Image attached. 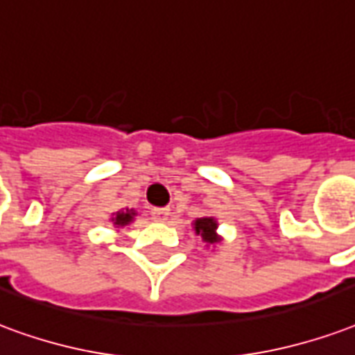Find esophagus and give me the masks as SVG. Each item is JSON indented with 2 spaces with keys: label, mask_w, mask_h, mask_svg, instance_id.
Returning a JSON list of instances; mask_svg holds the SVG:
<instances>
[{
  "label": "esophagus",
  "mask_w": 355,
  "mask_h": 355,
  "mask_svg": "<svg viewBox=\"0 0 355 355\" xmlns=\"http://www.w3.org/2000/svg\"><path fill=\"white\" fill-rule=\"evenodd\" d=\"M150 214L152 220H156V222H167V218H169V209H154Z\"/></svg>",
  "instance_id": "34e87169"
}]
</instances>
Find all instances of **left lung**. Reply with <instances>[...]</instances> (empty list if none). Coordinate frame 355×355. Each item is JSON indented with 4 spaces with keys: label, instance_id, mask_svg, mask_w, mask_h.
<instances>
[{
    "label": "left lung",
    "instance_id": "8db88e82",
    "mask_svg": "<svg viewBox=\"0 0 355 355\" xmlns=\"http://www.w3.org/2000/svg\"><path fill=\"white\" fill-rule=\"evenodd\" d=\"M196 231L203 237L205 243H218L216 222L212 218H199V220H196Z\"/></svg>",
    "mask_w": 355,
    "mask_h": 355
}]
</instances>
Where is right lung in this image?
<instances>
[{
  "instance_id": "right-lung-1",
  "label": "right lung",
  "mask_w": 355,
  "mask_h": 355,
  "mask_svg": "<svg viewBox=\"0 0 355 355\" xmlns=\"http://www.w3.org/2000/svg\"><path fill=\"white\" fill-rule=\"evenodd\" d=\"M131 220H133V212L122 211V212H116V214H114V218H112V224H114V225H125V224H130Z\"/></svg>"
}]
</instances>
